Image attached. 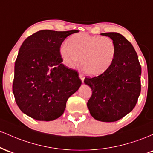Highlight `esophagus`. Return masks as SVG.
<instances>
[{
	"instance_id": "34e87169",
	"label": "esophagus",
	"mask_w": 153,
	"mask_h": 153,
	"mask_svg": "<svg viewBox=\"0 0 153 153\" xmlns=\"http://www.w3.org/2000/svg\"><path fill=\"white\" fill-rule=\"evenodd\" d=\"M79 77H80V79H81L82 82H83V81H84V78H84V76H83V75H81V74H80V75H79Z\"/></svg>"
}]
</instances>
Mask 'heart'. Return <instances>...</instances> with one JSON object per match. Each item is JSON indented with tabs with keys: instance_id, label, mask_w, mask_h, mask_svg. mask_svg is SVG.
I'll list each match as a JSON object with an SVG mask.
<instances>
[{
	"instance_id": "obj_1",
	"label": "heart",
	"mask_w": 153,
	"mask_h": 153,
	"mask_svg": "<svg viewBox=\"0 0 153 153\" xmlns=\"http://www.w3.org/2000/svg\"><path fill=\"white\" fill-rule=\"evenodd\" d=\"M59 52L67 66L74 68L80 58L84 73L90 76H97L108 71L113 64L117 47L109 37L82 33L71 36L68 45L60 47Z\"/></svg>"
}]
</instances>
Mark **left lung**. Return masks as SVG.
<instances>
[{
	"label": "left lung",
	"mask_w": 153,
	"mask_h": 153,
	"mask_svg": "<svg viewBox=\"0 0 153 153\" xmlns=\"http://www.w3.org/2000/svg\"><path fill=\"white\" fill-rule=\"evenodd\" d=\"M114 42L117 54L113 64L102 74L84 82L93 92L87 103L91 115L101 122L118 121L132 111L141 91V65L129 41L117 32L103 33Z\"/></svg>",
	"instance_id": "1"
}]
</instances>
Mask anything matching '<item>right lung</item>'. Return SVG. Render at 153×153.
Instances as JSON below:
<instances>
[{
	"instance_id": "add662e5",
	"label": "right lung",
	"mask_w": 153,
	"mask_h": 153,
	"mask_svg": "<svg viewBox=\"0 0 153 153\" xmlns=\"http://www.w3.org/2000/svg\"><path fill=\"white\" fill-rule=\"evenodd\" d=\"M77 32L41 30L24 41L15 62L13 93L25 114L52 121L64 113L68 98L82 81L78 72L62 64L59 50L67 36Z\"/></svg>"
}]
</instances>
